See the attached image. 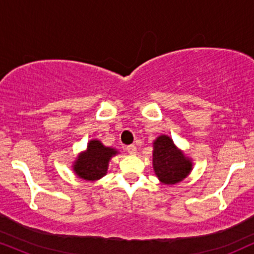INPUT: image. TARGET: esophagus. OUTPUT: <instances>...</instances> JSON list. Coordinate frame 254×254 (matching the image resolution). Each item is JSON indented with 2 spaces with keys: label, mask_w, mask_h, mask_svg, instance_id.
I'll return each instance as SVG.
<instances>
[{
  "label": "esophagus",
  "mask_w": 254,
  "mask_h": 254,
  "mask_svg": "<svg viewBox=\"0 0 254 254\" xmlns=\"http://www.w3.org/2000/svg\"><path fill=\"white\" fill-rule=\"evenodd\" d=\"M127 150L129 151V154H136L137 147L135 144H130V145H127Z\"/></svg>",
  "instance_id": "obj_1"
}]
</instances>
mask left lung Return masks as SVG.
Masks as SVG:
<instances>
[{"mask_svg":"<svg viewBox=\"0 0 254 254\" xmlns=\"http://www.w3.org/2000/svg\"><path fill=\"white\" fill-rule=\"evenodd\" d=\"M153 166L155 174L165 184L182 182L192 170V164L177 149L173 141L168 136L157 137L154 142Z\"/></svg>","mask_w":254,"mask_h":254,"instance_id":"obj_1","label":"left lung"}]
</instances>
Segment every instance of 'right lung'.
Listing matches in <instances>:
<instances>
[{"instance_id":"1","label":"right lung","mask_w":254,"mask_h":254,"mask_svg":"<svg viewBox=\"0 0 254 254\" xmlns=\"http://www.w3.org/2000/svg\"><path fill=\"white\" fill-rule=\"evenodd\" d=\"M117 154V150L104 147L100 141H90L87 150L77 157L74 171L78 177L86 180H97L107 172L109 160Z\"/></svg>"}]
</instances>
